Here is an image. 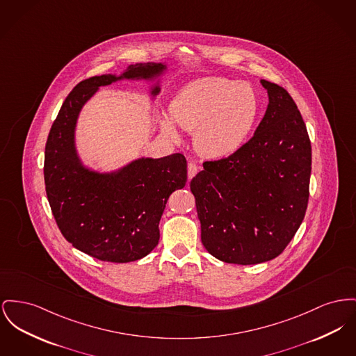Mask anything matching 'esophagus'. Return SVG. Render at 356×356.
Here are the masks:
<instances>
[{
    "label": "esophagus",
    "mask_w": 356,
    "mask_h": 356,
    "mask_svg": "<svg viewBox=\"0 0 356 356\" xmlns=\"http://www.w3.org/2000/svg\"><path fill=\"white\" fill-rule=\"evenodd\" d=\"M197 172H199V167L191 161L188 164V179H192Z\"/></svg>",
    "instance_id": "obj_1"
}]
</instances>
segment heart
Instances as JSON below:
<instances>
[{
    "label": "heart",
    "instance_id": "1",
    "mask_svg": "<svg viewBox=\"0 0 356 356\" xmlns=\"http://www.w3.org/2000/svg\"><path fill=\"white\" fill-rule=\"evenodd\" d=\"M261 97L249 83L209 76L186 84L169 106L170 117L186 130H195L193 145L209 159H226L250 138L261 114ZM160 126L172 138L177 129L161 114Z\"/></svg>",
    "mask_w": 356,
    "mask_h": 356
}]
</instances>
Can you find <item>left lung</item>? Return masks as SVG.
<instances>
[{
  "mask_svg": "<svg viewBox=\"0 0 356 356\" xmlns=\"http://www.w3.org/2000/svg\"><path fill=\"white\" fill-rule=\"evenodd\" d=\"M266 113L236 153L207 161L191 180L202 242L215 258L255 265L278 257L308 206L312 149L307 126L288 91L261 79Z\"/></svg>",
  "mask_w": 356,
  "mask_h": 356,
  "instance_id": "obj_1",
  "label": "left lung"
}]
</instances>
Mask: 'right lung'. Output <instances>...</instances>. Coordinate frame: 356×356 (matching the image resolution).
Instances as JSON below:
<instances>
[{
    "instance_id": "1",
    "label": "right lung",
    "mask_w": 356,
    "mask_h": 356,
    "mask_svg": "<svg viewBox=\"0 0 356 356\" xmlns=\"http://www.w3.org/2000/svg\"><path fill=\"white\" fill-rule=\"evenodd\" d=\"M167 71V63L129 64L120 75L82 81L65 98L48 134L44 181L52 213L64 238L97 259L131 262L157 246L168 197L187 183V161L175 153L161 159L141 156L113 170L90 167L76 147L81 111L99 87L121 81L149 84L154 101Z\"/></svg>"
}]
</instances>
